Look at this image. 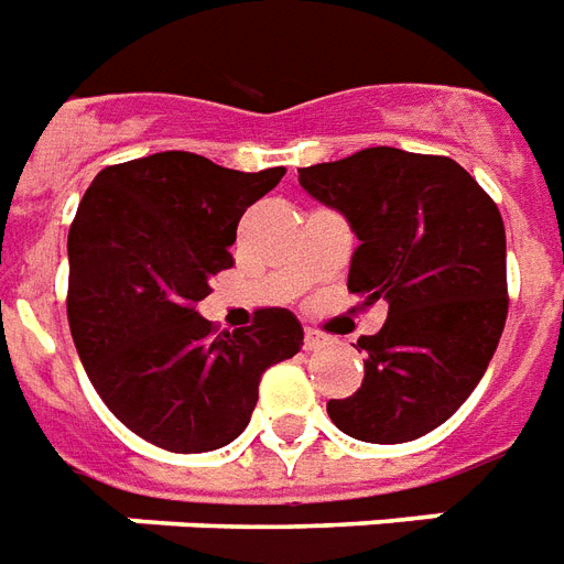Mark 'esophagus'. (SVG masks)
<instances>
[{
	"instance_id": "1",
	"label": "esophagus",
	"mask_w": 564,
	"mask_h": 564,
	"mask_svg": "<svg viewBox=\"0 0 564 564\" xmlns=\"http://www.w3.org/2000/svg\"><path fill=\"white\" fill-rule=\"evenodd\" d=\"M325 344L323 332H316V328H304V349H319Z\"/></svg>"
}]
</instances>
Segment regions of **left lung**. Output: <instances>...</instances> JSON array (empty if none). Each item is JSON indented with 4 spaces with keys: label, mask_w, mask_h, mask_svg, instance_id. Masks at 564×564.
I'll return each mask as SVG.
<instances>
[{
    "label": "left lung",
    "mask_w": 564,
    "mask_h": 564,
    "mask_svg": "<svg viewBox=\"0 0 564 564\" xmlns=\"http://www.w3.org/2000/svg\"><path fill=\"white\" fill-rule=\"evenodd\" d=\"M314 199L356 232L349 293L386 302L361 337L365 379L328 400V419L361 442L419 440L481 382L508 316L505 224L484 187L452 158L391 145L299 170Z\"/></svg>",
    "instance_id": "1"
}]
</instances>
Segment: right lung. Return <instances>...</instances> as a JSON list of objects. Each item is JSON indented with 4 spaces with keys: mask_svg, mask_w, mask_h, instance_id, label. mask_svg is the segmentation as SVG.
Instances as JSON below:
<instances>
[{
    "mask_svg": "<svg viewBox=\"0 0 564 564\" xmlns=\"http://www.w3.org/2000/svg\"><path fill=\"white\" fill-rule=\"evenodd\" d=\"M283 166L239 173L203 154L158 152L104 166L68 232V325L91 386L128 431L158 448H224L248 427L271 365L302 349L286 307L218 332L197 314L232 265L245 208Z\"/></svg>",
    "mask_w": 564,
    "mask_h": 564,
    "instance_id": "right-lung-1",
    "label": "right lung"
}]
</instances>
